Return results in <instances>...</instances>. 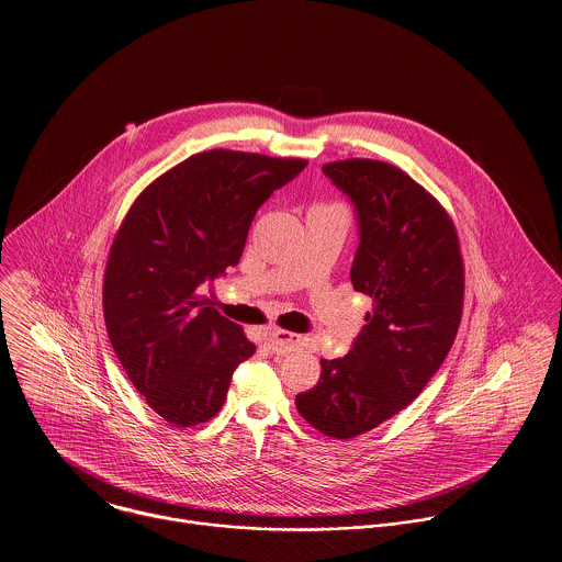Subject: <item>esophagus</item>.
<instances>
[{
	"mask_svg": "<svg viewBox=\"0 0 562 562\" xmlns=\"http://www.w3.org/2000/svg\"><path fill=\"white\" fill-rule=\"evenodd\" d=\"M265 345L269 347L271 353L286 356V353H291V351H295L300 347V336H295L291 331H284V329H273L265 338Z\"/></svg>",
	"mask_w": 562,
	"mask_h": 562,
	"instance_id": "obj_1",
	"label": "esophagus"
}]
</instances>
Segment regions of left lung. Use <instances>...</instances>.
<instances>
[{"instance_id":"1","label":"left lung","mask_w":562,"mask_h":562,"mask_svg":"<svg viewBox=\"0 0 562 562\" xmlns=\"http://www.w3.org/2000/svg\"><path fill=\"white\" fill-rule=\"evenodd\" d=\"M323 172L356 206L351 282L373 312L345 358L321 360L318 383L295 405L316 431L351 439L405 409L437 373L461 323L465 278L452 220L409 175L374 159Z\"/></svg>"}]
</instances>
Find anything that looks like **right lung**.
Returning <instances> with one entry per match:
<instances>
[{"instance_id": "obj_1", "label": "right lung", "mask_w": 562, "mask_h": 562, "mask_svg": "<svg viewBox=\"0 0 562 562\" xmlns=\"http://www.w3.org/2000/svg\"><path fill=\"white\" fill-rule=\"evenodd\" d=\"M306 159L206 150L144 189L105 267L103 314L126 376L175 427L211 420L256 347L198 295L235 267L258 206Z\"/></svg>"}]
</instances>
